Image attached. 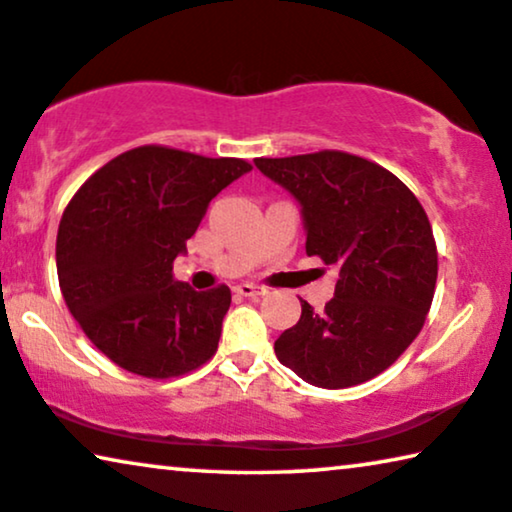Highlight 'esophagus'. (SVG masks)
<instances>
[{
    "label": "esophagus",
    "instance_id": "esophagus-1",
    "mask_svg": "<svg viewBox=\"0 0 512 512\" xmlns=\"http://www.w3.org/2000/svg\"><path fill=\"white\" fill-rule=\"evenodd\" d=\"M234 292L239 296H262V294H266V289L259 285H253V282H239V285L234 287Z\"/></svg>",
    "mask_w": 512,
    "mask_h": 512
}]
</instances>
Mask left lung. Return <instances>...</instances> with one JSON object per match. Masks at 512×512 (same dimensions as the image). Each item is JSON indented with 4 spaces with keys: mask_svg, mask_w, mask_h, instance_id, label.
I'll return each mask as SVG.
<instances>
[{
    "mask_svg": "<svg viewBox=\"0 0 512 512\" xmlns=\"http://www.w3.org/2000/svg\"><path fill=\"white\" fill-rule=\"evenodd\" d=\"M259 172L303 207L305 253L340 273L335 296L276 340V356L303 381L349 388L398 361L421 333L437 285V243L418 197L386 167L322 149L255 158Z\"/></svg>",
    "mask_w": 512,
    "mask_h": 512,
    "instance_id": "8db88e82",
    "label": "left lung"
}]
</instances>
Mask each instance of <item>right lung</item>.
<instances>
[{
    "instance_id": "obj_1",
    "label": "right lung",
    "mask_w": 512,
    "mask_h": 512,
    "mask_svg": "<svg viewBox=\"0 0 512 512\" xmlns=\"http://www.w3.org/2000/svg\"><path fill=\"white\" fill-rule=\"evenodd\" d=\"M243 158H207L144 144L96 170L71 197L57 232L66 308L101 352L133 375L172 379L216 354L227 285L195 292L172 264Z\"/></svg>"
}]
</instances>
